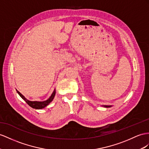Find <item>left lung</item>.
<instances>
[{
	"instance_id": "8db88e82",
	"label": "left lung",
	"mask_w": 149,
	"mask_h": 149,
	"mask_svg": "<svg viewBox=\"0 0 149 149\" xmlns=\"http://www.w3.org/2000/svg\"><path fill=\"white\" fill-rule=\"evenodd\" d=\"M102 106H103V107H105V108H110V107H112V105H102Z\"/></svg>"
}]
</instances>
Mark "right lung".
<instances>
[{
  "label": "right lung",
  "mask_w": 149,
  "mask_h": 149,
  "mask_svg": "<svg viewBox=\"0 0 149 149\" xmlns=\"http://www.w3.org/2000/svg\"><path fill=\"white\" fill-rule=\"evenodd\" d=\"M17 93H18L20 97L22 99V100H24L26 102V103H27L29 106H31V108H33L34 109H43V108H45V107H47V106L53 100V99H54L55 94H56V91H55V89H54V91H53V92L52 93L50 97H49L47 100L44 101H29L28 100H26L23 95H22L19 92V91H17Z\"/></svg>",
  "instance_id": "add662e5"
}]
</instances>
